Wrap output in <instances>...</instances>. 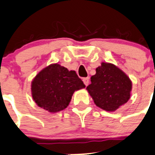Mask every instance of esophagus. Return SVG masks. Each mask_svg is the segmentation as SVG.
I'll return each instance as SVG.
<instances>
[{"instance_id":"obj_1","label":"esophagus","mask_w":155,"mask_h":155,"mask_svg":"<svg viewBox=\"0 0 155 155\" xmlns=\"http://www.w3.org/2000/svg\"><path fill=\"white\" fill-rule=\"evenodd\" d=\"M83 81H84V84H85L86 86H87L89 84V78L87 77V78H83Z\"/></svg>"}]
</instances>
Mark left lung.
Returning a JSON list of instances; mask_svg holds the SVG:
<instances>
[{
    "label": "left lung",
    "instance_id": "8db88e82",
    "mask_svg": "<svg viewBox=\"0 0 155 155\" xmlns=\"http://www.w3.org/2000/svg\"><path fill=\"white\" fill-rule=\"evenodd\" d=\"M131 88L130 78L122 70L111 63H102L87 89L98 107L114 111L128 101Z\"/></svg>",
    "mask_w": 155,
    "mask_h": 155
}]
</instances>
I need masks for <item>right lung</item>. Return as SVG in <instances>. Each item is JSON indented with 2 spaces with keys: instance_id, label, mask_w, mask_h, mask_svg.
<instances>
[{
  "instance_id": "add662e5",
  "label": "right lung",
  "mask_w": 155,
  "mask_h": 155,
  "mask_svg": "<svg viewBox=\"0 0 155 155\" xmlns=\"http://www.w3.org/2000/svg\"><path fill=\"white\" fill-rule=\"evenodd\" d=\"M85 87L74 71L52 64L42 69L32 81L31 91L37 105L56 113L68 107L74 91Z\"/></svg>"
}]
</instances>
